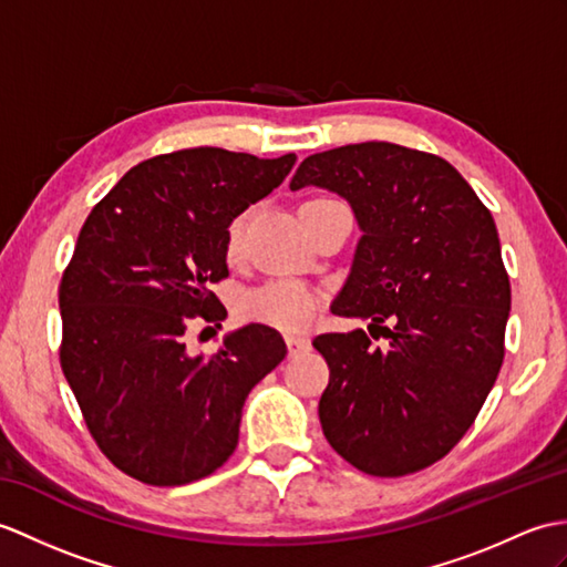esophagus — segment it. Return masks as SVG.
<instances>
[{
  "label": "esophagus",
  "mask_w": 567,
  "mask_h": 567,
  "mask_svg": "<svg viewBox=\"0 0 567 567\" xmlns=\"http://www.w3.org/2000/svg\"><path fill=\"white\" fill-rule=\"evenodd\" d=\"M285 343H287L289 354L307 352V350L311 348V340H309V338H305V336H287V338H285Z\"/></svg>",
  "instance_id": "esophagus-1"
}]
</instances>
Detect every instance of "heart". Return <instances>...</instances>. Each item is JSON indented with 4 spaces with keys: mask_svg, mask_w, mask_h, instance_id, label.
Masks as SVG:
<instances>
[{
    "mask_svg": "<svg viewBox=\"0 0 567 567\" xmlns=\"http://www.w3.org/2000/svg\"><path fill=\"white\" fill-rule=\"evenodd\" d=\"M244 215L231 219L227 229V251L234 254L241 244ZM239 311L246 321L272 326L278 331H305L319 311V295L305 282L278 280L266 287L251 289L239 301Z\"/></svg>",
    "mask_w": 567,
    "mask_h": 567,
    "instance_id": "b5f03b06",
    "label": "heart"
}]
</instances>
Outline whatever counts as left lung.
<instances>
[{
    "label": "left lung",
    "instance_id": "obj_1",
    "mask_svg": "<svg viewBox=\"0 0 567 567\" xmlns=\"http://www.w3.org/2000/svg\"><path fill=\"white\" fill-rule=\"evenodd\" d=\"M307 186L348 200L362 231L331 311L386 338H313L331 370L323 434L354 468L405 476L450 454L503 367L512 292L497 227L450 162L391 142L307 156L289 190Z\"/></svg>",
    "mask_w": 567,
    "mask_h": 567
}]
</instances>
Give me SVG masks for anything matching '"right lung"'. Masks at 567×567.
Returning <instances> with one entry per match:
<instances>
[{
    "mask_svg": "<svg viewBox=\"0 0 567 567\" xmlns=\"http://www.w3.org/2000/svg\"><path fill=\"white\" fill-rule=\"evenodd\" d=\"M295 154L258 159L219 147L133 166L91 209L60 285L64 379L111 462L142 483L186 485L239 444L246 396L287 346L270 326L186 348L193 316L221 321L209 287L227 278V229L280 186Z\"/></svg>",
    "mask_w": 567,
    "mask_h": 567,
    "instance_id": "obj_1",
    "label": "right lung"
}]
</instances>
